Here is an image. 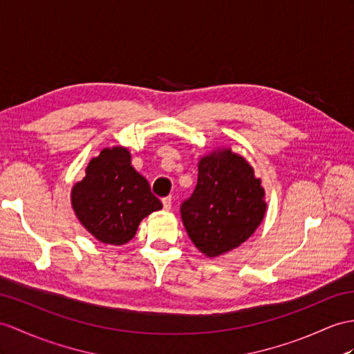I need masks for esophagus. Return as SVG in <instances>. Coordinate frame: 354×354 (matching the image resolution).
I'll return each instance as SVG.
<instances>
[{
    "instance_id": "1",
    "label": "esophagus",
    "mask_w": 354,
    "mask_h": 354,
    "mask_svg": "<svg viewBox=\"0 0 354 354\" xmlns=\"http://www.w3.org/2000/svg\"><path fill=\"white\" fill-rule=\"evenodd\" d=\"M162 204H163V209H165V210H171V205H172V200H171V196H165V198H162Z\"/></svg>"
}]
</instances>
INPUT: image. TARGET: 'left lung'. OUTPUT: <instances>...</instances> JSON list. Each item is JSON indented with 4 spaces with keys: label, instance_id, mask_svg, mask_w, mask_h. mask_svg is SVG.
Wrapping results in <instances>:
<instances>
[{
    "label": "left lung",
    "instance_id": "left-lung-1",
    "mask_svg": "<svg viewBox=\"0 0 354 354\" xmlns=\"http://www.w3.org/2000/svg\"><path fill=\"white\" fill-rule=\"evenodd\" d=\"M266 207L261 180L252 167L231 150H218L198 163L196 187L180 213L194 245L207 257H216L252 236Z\"/></svg>",
    "mask_w": 354,
    "mask_h": 354
}]
</instances>
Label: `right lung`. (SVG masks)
Masks as SVG:
<instances>
[{
    "label": "right lung",
    "instance_id": "add662e5",
    "mask_svg": "<svg viewBox=\"0 0 354 354\" xmlns=\"http://www.w3.org/2000/svg\"><path fill=\"white\" fill-rule=\"evenodd\" d=\"M72 205L82 225L109 245L127 243L140 222L162 209L159 198L131 165V153L123 147L102 150L88 163L82 182L72 189Z\"/></svg>",
    "mask_w": 354,
    "mask_h": 354
}]
</instances>
